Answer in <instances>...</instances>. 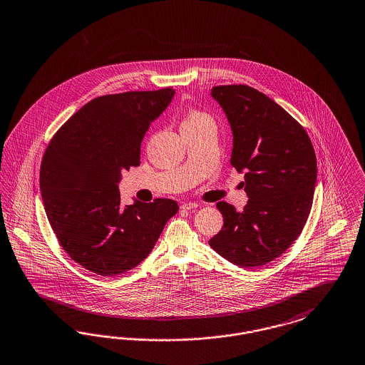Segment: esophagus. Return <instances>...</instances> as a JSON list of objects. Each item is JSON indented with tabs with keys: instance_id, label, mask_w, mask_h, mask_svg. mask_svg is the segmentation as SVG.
<instances>
[{
	"instance_id": "esophagus-1",
	"label": "esophagus",
	"mask_w": 365,
	"mask_h": 365,
	"mask_svg": "<svg viewBox=\"0 0 365 365\" xmlns=\"http://www.w3.org/2000/svg\"><path fill=\"white\" fill-rule=\"evenodd\" d=\"M195 207H198L197 202H185V204L180 205V209H183V210H191Z\"/></svg>"
}]
</instances>
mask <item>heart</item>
Wrapping results in <instances>:
<instances>
[{"mask_svg":"<svg viewBox=\"0 0 365 365\" xmlns=\"http://www.w3.org/2000/svg\"><path fill=\"white\" fill-rule=\"evenodd\" d=\"M206 120H212V118L200 110H190L182 122V126L183 125H198V123H202Z\"/></svg>","mask_w":365,"mask_h":365,"instance_id":"b5f03b06","label":"heart"}]
</instances>
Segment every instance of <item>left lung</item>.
<instances>
[{"label":"left lung","mask_w":365,"mask_h":365,"mask_svg":"<svg viewBox=\"0 0 365 365\" xmlns=\"http://www.w3.org/2000/svg\"><path fill=\"white\" fill-rule=\"evenodd\" d=\"M212 96L234 134L231 164L245 171L243 212L221 201L224 225L209 246L252 269L278 258L302 234L317 183V156L304 128L281 106L245 84L219 86Z\"/></svg>","instance_id":"8db88e82"}]
</instances>
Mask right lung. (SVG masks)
Returning a JSON list of instances; mask_svg holds the SVG:
<instances>
[{"label": "right lung", "instance_id": "obj_1", "mask_svg": "<svg viewBox=\"0 0 365 365\" xmlns=\"http://www.w3.org/2000/svg\"><path fill=\"white\" fill-rule=\"evenodd\" d=\"M175 91H131L87 103L53 135L41 164V191L53 232L89 272L117 276L143 262L174 200L120 206L122 173L140 165L141 141Z\"/></svg>", "mask_w": 365, "mask_h": 365}]
</instances>
